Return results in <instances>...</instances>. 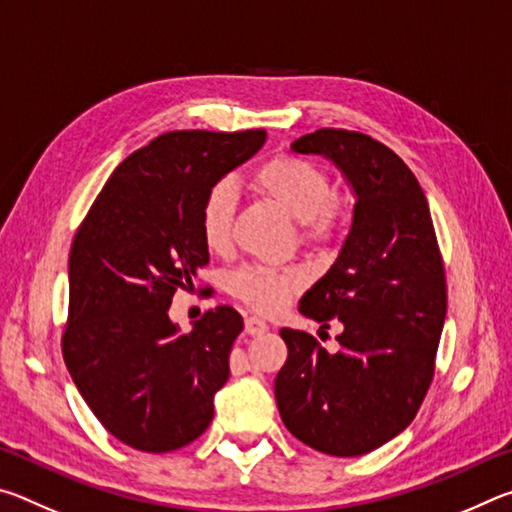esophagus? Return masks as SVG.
<instances>
[{
  "instance_id": "obj_1",
  "label": "esophagus",
  "mask_w": 512,
  "mask_h": 512,
  "mask_svg": "<svg viewBox=\"0 0 512 512\" xmlns=\"http://www.w3.org/2000/svg\"><path fill=\"white\" fill-rule=\"evenodd\" d=\"M246 332H248L250 336H257V334L268 332L266 320H262L259 316H248V318H246Z\"/></svg>"
}]
</instances>
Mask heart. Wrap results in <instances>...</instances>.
I'll list each match as a JSON object with an SVG mask.
<instances>
[{
    "label": "heart",
    "instance_id": "1",
    "mask_svg": "<svg viewBox=\"0 0 512 512\" xmlns=\"http://www.w3.org/2000/svg\"><path fill=\"white\" fill-rule=\"evenodd\" d=\"M253 183L293 219H300V241L314 250L334 248L348 232L352 205L345 196L332 194V180L320 164L298 155H273L253 171ZM237 212V187L221 178L207 189L198 212L203 244L221 253L230 246ZM305 287V273L298 266H246L232 275V296L262 314L282 309Z\"/></svg>",
    "mask_w": 512,
    "mask_h": 512
}]
</instances>
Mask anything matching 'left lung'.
<instances>
[{"label":"left lung","instance_id":"8db88e82","mask_svg":"<svg viewBox=\"0 0 512 512\" xmlns=\"http://www.w3.org/2000/svg\"><path fill=\"white\" fill-rule=\"evenodd\" d=\"M332 160L357 194L334 266L300 300L339 352L284 327L289 357L275 377L282 422L329 456H361L409 427L427 395L447 314L443 255L413 171L366 133L320 128L291 144Z\"/></svg>","mask_w":512,"mask_h":512}]
</instances>
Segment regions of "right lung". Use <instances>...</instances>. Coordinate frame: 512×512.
Masks as SVG:
<instances>
[{"label": "right lung", "mask_w": 512, "mask_h": 512, "mask_svg": "<svg viewBox=\"0 0 512 512\" xmlns=\"http://www.w3.org/2000/svg\"><path fill=\"white\" fill-rule=\"evenodd\" d=\"M264 142V128L155 137L119 164L76 230L63 359L128 447L173 452L210 427L244 318L223 305L178 334L169 307L210 262L198 228L205 192Z\"/></svg>", "instance_id": "obj_1"}]
</instances>
